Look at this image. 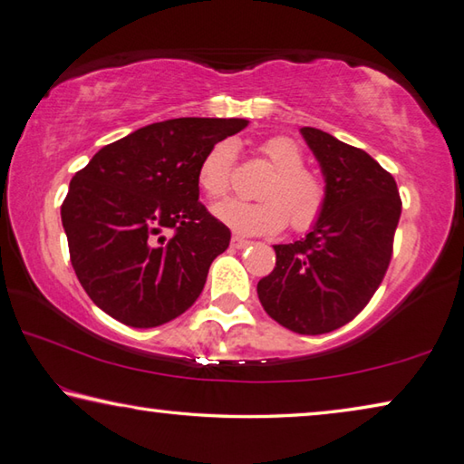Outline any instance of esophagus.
Instances as JSON below:
<instances>
[{
	"instance_id": "1",
	"label": "esophagus",
	"mask_w": 464,
	"mask_h": 464,
	"mask_svg": "<svg viewBox=\"0 0 464 464\" xmlns=\"http://www.w3.org/2000/svg\"><path fill=\"white\" fill-rule=\"evenodd\" d=\"M231 246H233L235 249H243V247H247V246H249V241H247V239H243V237H239V235H233Z\"/></svg>"
}]
</instances>
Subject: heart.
Segmentation results:
<instances>
[{
  "label": "heart",
  "mask_w": 464,
  "mask_h": 464,
  "mask_svg": "<svg viewBox=\"0 0 464 464\" xmlns=\"http://www.w3.org/2000/svg\"><path fill=\"white\" fill-rule=\"evenodd\" d=\"M257 151L272 168V174L257 192L264 200H229L215 208L218 221L247 235L277 233L288 223L298 233L313 229L326 208L328 190L324 180L304 166L306 158L298 141L288 136H274L261 141ZM233 172V144L227 140L217 141L198 164V188L208 200L218 203L231 192Z\"/></svg>",
  "instance_id": "heart-1"
}]
</instances>
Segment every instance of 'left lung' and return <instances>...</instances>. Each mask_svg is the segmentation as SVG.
Here are the masks:
<instances>
[{"instance_id":"obj_1","label":"left lung","mask_w":464,"mask_h":464,"mask_svg":"<svg viewBox=\"0 0 464 464\" xmlns=\"http://www.w3.org/2000/svg\"><path fill=\"white\" fill-rule=\"evenodd\" d=\"M300 131L323 168L326 208L304 239L274 246L276 267L257 282V296L288 331L323 334L351 323L383 282L401 198L367 151L316 128Z\"/></svg>"}]
</instances>
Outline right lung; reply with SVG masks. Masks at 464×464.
Instances as JSON below:
<instances>
[{
	"mask_svg": "<svg viewBox=\"0 0 464 464\" xmlns=\"http://www.w3.org/2000/svg\"><path fill=\"white\" fill-rule=\"evenodd\" d=\"M246 125L213 117L151 123L101 148L72 176L61 207L71 264L103 313L151 328L195 304L231 241L198 203V164Z\"/></svg>",
	"mask_w": 464,
	"mask_h": 464,
	"instance_id": "1",
	"label": "right lung"
}]
</instances>
